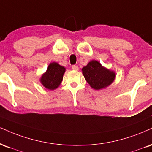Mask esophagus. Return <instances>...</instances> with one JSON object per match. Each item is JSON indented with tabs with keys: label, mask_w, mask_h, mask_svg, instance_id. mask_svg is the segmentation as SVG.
Returning a JSON list of instances; mask_svg holds the SVG:
<instances>
[{
	"label": "esophagus",
	"mask_w": 152,
	"mask_h": 152,
	"mask_svg": "<svg viewBox=\"0 0 152 152\" xmlns=\"http://www.w3.org/2000/svg\"><path fill=\"white\" fill-rule=\"evenodd\" d=\"M71 69H72L73 70H74V71H78V66H76V65H73L72 66H71Z\"/></svg>",
	"instance_id": "34e87169"
}]
</instances>
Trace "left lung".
<instances>
[{
	"mask_svg": "<svg viewBox=\"0 0 152 152\" xmlns=\"http://www.w3.org/2000/svg\"><path fill=\"white\" fill-rule=\"evenodd\" d=\"M84 78L88 83L96 90L104 88L112 83L115 77L113 71L102 66L98 61L93 60L82 69Z\"/></svg>",
	"mask_w": 152,
	"mask_h": 152,
	"instance_id": "1",
	"label": "left lung"
}]
</instances>
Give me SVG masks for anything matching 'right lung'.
<instances>
[{"mask_svg": "<svg viewBox=\"0 0 152 152\" xmlns=\"http://www.w3.org/2000/svg\"><path fill=\"white\" fill-rule=\"evenodd\" d=\"M65 68L56 62L49 65L46 72L42 76L41 83L46 88L54 90L58 87L63 79Z\"/></svg>", "mask_w": 152, "mask_h": 152, "instance_id": "obj_1", "label": "right lung"}]
</instances>
